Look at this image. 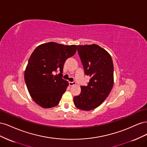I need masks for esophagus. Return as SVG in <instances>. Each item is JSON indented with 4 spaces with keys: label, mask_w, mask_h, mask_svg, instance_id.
<instances>
[{
    "label": "esophagus",
    "mask_w": 147,
    "mask_h": 147,
    "mask_svg": "<svg viewBox=\"0 0 147 147\" xmlns=\"http://www.w3.org/2000/svg\"><path fill=\"white\" fill-rule=\"evenodd\" d=\"M69 85H70V86H74V84H76V82H69Z\"/></svg>",
    "instance_id": "esophagus-1"
}]
</instances>
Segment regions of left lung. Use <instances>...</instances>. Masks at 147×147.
Listing matches in <instances>:
<instances>
[{"instance_id": "obj_1", "label": "left lung", "mask_w": 147, "mask_h": 147, "mask_svg": "<svg viewBox=\"0 0 147 147\" xmlns=\"http://www.w3.org/2000/svg\"><path fill=\"white\" fill-rule=\"evenodd\" d=\"M84 74L90 77L86 86L74 97L76 107L89 111L97 108L109 95L113 86V64L109 53L96 44L78 45Z\"/></svg>"}]
</instances>
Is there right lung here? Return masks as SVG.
<instances>
[{
    "label": "right lung",
    "instance_id": "obj_1",
    "mask_svg": "<svg viewBox=\"0 0 147 147\" xmlns=\"http://www.w3.org/2000/svg\"><path fill=\"white\" fill-rule=\"evenodd\" d=\"M77 46L64 45L50 42L35 49L24 72L28 91L35 103L43 108L58 105L69 85L63 78L65 61L74 56ZM57 70L60 71L55 74Z\"/></svg>",
    "mask_w": 147,
    "mask_h": 147
}]
</instances>
